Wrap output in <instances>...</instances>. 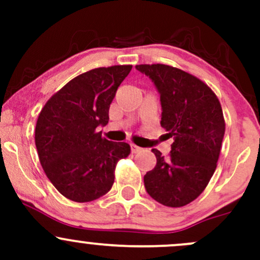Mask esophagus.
I'll use <instances>...</instances> for the list:
<instances>
[{
	"instance_id": "esophagus-1",
	"label": "esophagus",
	"mask_w": 260,
	"mask_h": 260,
	"mask_svg": "<svg viewBox=\"0 0 260 260\" xmlns=\"http://www.w3.org/2000/svg\"><path fill=\"white\" fill-rule=\"evenodd\" d=\"M141 149H142L141 147H138L136 145H131V151H132V153H137V152H140Z\"/></svg>"
}]
</instances>
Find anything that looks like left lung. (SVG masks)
Listing matches in <instances>:
<instances>
[{
	"mask_svg": "<svg viewBox=\"0 0 260 260\" xmlns=\"http://www.w3.org/2000/svg\"><path fill=\"white\" fill-rule=\"evenodd\" d=\"M156 86L161 102V127L174 137L169 157L158 149L153 170L143 177L148 195L170 208L195 200L216 169L225 122L214 91L193 75L164 64L136 65Z\"/></svg>",
	"mask_w": 260,
	"mask_h": 260,
	"instance_id": "8db88e82",
	"label": "left lung"
}]
</instances>
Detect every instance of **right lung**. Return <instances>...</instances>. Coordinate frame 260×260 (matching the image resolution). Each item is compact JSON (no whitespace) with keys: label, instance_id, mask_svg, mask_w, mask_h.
Returning <instances> with one entry per match:
<instances>
[{"label":"right lung","instance_id":"obj_1","mask_svg":"<svg viewBox=\"0 0 260 260\" xmlns=\"http://www.w3.org/2000/svg\"><path fill=\"white\" fill-rule=\"evenodd\" d=\"M132 65L96 68L78 75L46 102L39 114L35 145L48 179L61 195L89 203L106 195L118 161L131 153L96 128L109 120V107Z\"/></svg>","mask_w":260,"mask_h":260}]
</instances>
